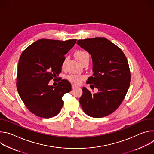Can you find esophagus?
<instances>
[{"label": "esophagus", "mask_w": 154, "mask_h": 154, "mask_svg": "<svg viewBox=\"0 0 154 154\" xmlns=\"http://www.w3.org/2000/svg\"><path fill=\"white\" fill-rule=\"evenodd\" d=\"M77 88V86L76 85H74V84L72 85V89H75V88Z\"/></svg>", "instance_id": "34e87169"}]
</instances>
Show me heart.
Here are the masks:
<instances>
[{
	"mask_svg": "<svg viewBox=\"0 0 154 154\" xmlns=\"http://www.w3.org/2000/svg\"><path fill=\"white\" fill-rule=\"evenodd\" d=\"M75 57L76 59L81 63L82 61L86 59L90 58L89 54L85 51H78L75 53ZM65 64V60L63 63V66ZM67 79L72 83L74 84H80L81 81L85 79V75H78V74H71L67 76Z\"/></svg>",
	"mask_w": 154,
	"mask_h": 154,
	"instance_id": "1",
	"label": "heart"
}]
</instances>
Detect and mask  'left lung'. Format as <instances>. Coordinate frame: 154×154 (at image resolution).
<instances>
[{
  "mask_svg": "<svg viewBox=\"0 0 154 154\" xmlns=\"http://www.w3.org/2000/svg\"><path fill=\"white\" fill-rule=\"evenodd\" d=\"M77 45L88 52L93 61V77L87 83L98 89L91 93L83 87L80 103L83 112L99 118L114 112L123 101L129 88L130 72L122 50L105 38L77 41Z\"/></svg>",
  "mask_w": 154,
  "mask_h": 154,
  "instance_id": "8db88e82",
  "label": "left lung"
}]
</instances>
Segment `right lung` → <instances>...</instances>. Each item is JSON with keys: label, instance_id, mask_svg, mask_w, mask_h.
Segmentation results:
<instances>
[{"label": "right lung", "instance_id": "obj_1", "mask_svg": "<svg viewBox=\"0 0 154 154\" xmlns=\"http://www.w3.org/2000/svg\"><path fill=\"white\" fill-rule=\"evenodd\" d=\"M76 41L41 39L21 54L17 66V90L26 107L34 115L49 118L60 113L64 103L62 97L71 91V84L67 80H61L57 86L49 85V82L59 75L64 55Z\"/></svg>", "mask_w": 154, "mask_h": 154}]
</instances>
